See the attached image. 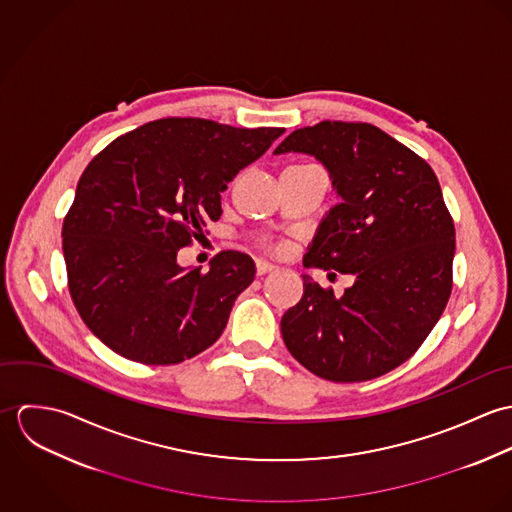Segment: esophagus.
<instances>
[{
  "label": "esophagus",
  "instance_id": "1",
  "mask_svg": "<svg viewBox=\"0 0 512 512\" xmlns=\"http://www.w3.org/2000/svg\"><path fill=\"white\" fill-rule=\"evenodd\" d=\"M274 270H278V266H274V264H270V262H266V260H256V274H258V276L270 274V272H274Z\"/></svg>",
  "mask_w": 512,
  "mask_h": 512
}]
</instances>
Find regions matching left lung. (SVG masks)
I'll return each instance as SVG.
<instances>
[{
    "instance_id": "8db88e82",
    "label": "left lung",
    "mask_w": 512,
    "mask_h": 512,
    "mask_svg": "<svg viewBox=\"0 0 512 512\" xmlns=\"http://www.w3.org/2000/svg\"><path fill=\"white\" fill-rule=\"evenodd\" d=\"M315 155L343 203L323 219L307 268L355 274L337 297L303 274V297L282 337L313 374L365 382L408 361L438 323L453 288L455 226L434 169L380 128L323 120L274 153Z\"/></svg>"
}]
</instances>
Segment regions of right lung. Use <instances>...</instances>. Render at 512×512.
I'll return each mask as SVG.
<instances>
[{
    "mask_svg": "<svg viewBox=\"0 0 512 512\" xmlns=\"http://www.w3.org/2000/svg\"><path fill=\"white\" fill-rule=\"evenodd\" d=\"M282 134L161 118L88 163L63 222V252L74 307L106 347L142 365H177L219 339L254 262L222 250L209 272H185L177 252L220 219L226 183Z\"/></svg>",
    "mask_w": 512,
    "mask_h": 512,
    "instance_id": "obj_1",
    "label": "right lung"
}]
</instances>
